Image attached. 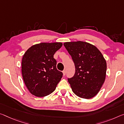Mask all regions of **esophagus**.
Returning a JSON list of instances; mask_svg holds the SVG:
<instances>
[{
	"mask_svg": "<svg viewBox=\"0 0 124 124\" xmlns=\"http://www.w3.org/2000/svg\"><path fill=\"white\" fill-rule=\"evenodd\" d=\"M63 76H65L66 75V71L65 70H63Z\"/></svg>",
	"mask_w": 124,
	"mask_h": 124,
	"instance_id": "esophagus-1",
	"label": "esophagus"
}]
</instances>
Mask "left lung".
<instances>
[{"mask_svg": "<svg viewBox=\"0 0 124 124\" xmlns=\"http://www.w3.org/2000/svg\"><path fill=\"white\" fill-rule=\"evenodd\" d=\"M71 56L76 72L68 78L73 93L80 98L90 99L97 95L104 83L107 62L95 46L83 41L64 42Z\"/></svg>", "mask_w": 124, "mask_h": 124, "instance_id": "left-lung-1", "label": "left lung"}]
</instances>
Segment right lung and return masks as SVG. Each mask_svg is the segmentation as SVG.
Masks as SVG:
<instances>
[{
  "label": "right lung",
  "instance_id": "obj_1",
  "mask_svg": "<svg viewBox=\"0 0 124 124\" xmlns=\"http://www.w3.org/2000/svg\"><path fill=\"white\" fill-rule=\"evenodd\" d=\"M62 46L61 42H42L30 47L23 54V78L32 95L44 97L56 89L63 73L57 70L54 55Z\"/></svg>",
  "mask_w": 124,
  "mask_h": 124
}]
</instances>
